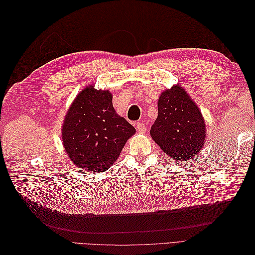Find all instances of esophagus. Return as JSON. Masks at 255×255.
<instances>
[{
    "instance_id": "34e87169",
    "label": "esophagus",
    "mask_w": 255,
    "mask_h": 255,
    "mask_svg": "<svg viewBox=\"0 0 255 255\" xmlns=\"http://www.w3.org/2000/svg\"><path fill=\"white\" fill-rule=\"evenodd\" d=\"M136 128H137L138 132L143 133V132H145L146 127H145V125H143L142 122H137V123H136Z\"/></svg>"
}]
</instances>
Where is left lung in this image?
Segmentation results:
<instances>
[{
	"instance_id": "obj_1",
	"label": "left lung",
	"mask_w": 255,
	"mask_h": 255,
	"mask_svg": "<svg viewBox=\"0 0 255 255\" xmlns=\"http://www.w3.org/2000/svg\"><path fill=\"white\" fill-rule=\"evenodd\" d=\"M158 116L150 134L173 160H189L203 148L206 130L201 112L181 86L165 90L157 102Z\"/></svg>"
}]
</instances>
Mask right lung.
I'll use <instances>...</instances> for the list:
<instances>
[{
    "label": "right lung",
    "mask_w": 255,
    "mask_h": 255,
    "mask_svg": "<svg viewBox=\"0 0 255 255\" xmlns=\"http://www.w3.org/2000/svg\"><path fill=\"white\" fill-rule=\"evenodd\" d=\"M135 128L117 115L109 90L83 89L63 125V143L72 163L84 170L103 172L120 155Z\"/></svg>",
    "instance_id": "obj_1"
}]
</instances>
